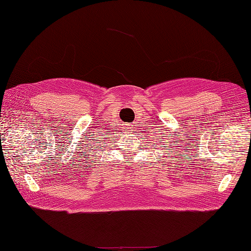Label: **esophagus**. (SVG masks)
Masks as SVG:
<instances>
[{
  "instance_id": "obj_1",
  "label": "esophagus",
  "mask_w": 251,
  "mask_h": 251,
  "mask_svg": "<svg viewBox=\"0 0 251 251\" xmlns=\"http://www.w3.org/2000/svg\"><path fill=\"white\" fill-rule=\"evenodd\" d=\"M124 126H125V129H129V126H127L129 125H124Z\"/></svg>"
}]
</instances>
